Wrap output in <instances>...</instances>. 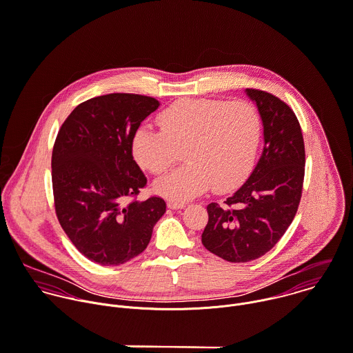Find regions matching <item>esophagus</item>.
Returning <instances> with one entry per match:
<instances>
[{"mask_svg": "<svg viewBox=\"0 0 353 353\" xmlns=\"http://www.w3.org/2000/svg\"><path fill=\"white\" fill-rule=\"evenodd\" d=\"M168 208H172V210H182L186 207L185 203H179V201H168Z\"/></svg>", "mask_w": 353, "mask_h": 353, "instance_id": "34e87169", "label": "esophagus"}]
</instances>
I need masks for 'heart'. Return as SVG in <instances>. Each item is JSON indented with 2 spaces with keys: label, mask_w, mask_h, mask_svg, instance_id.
Segmentation results:
<instances>
[{
  "label": "heart",
  "mask_w": 353,
  "mask_h": 353,
  "mask_svg": "<svg viewBox=\"0 0 353 353\" xmlns=\"http://www.w3.org/2000/svg\"><path fill=\"white\" fill-rule=\"evenodd\" d=\"M161 130L142 124L132 137L137 163L156 175L178 160L188 161L156 183V192L171 200L192 199L211 185L228 190L250 172L261 141V116L245 101L182 99L160 116Z\"/></svg>",
  "instance_id": "obj_1"
}]
</instances>
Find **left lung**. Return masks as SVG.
Returning a JSON list of instances; mask_svg holds the SVG:
<instances>
[{"mask_svg":"<svg viewBox=\"0 0 353 353\" xmlns=\"http://www.w3.org/2000/svg\"><path fill=\"white\" fill-rule=\"evenodd\" d=\"M263 125V150L248 176L223 204L207 205L203 245L229 262H250L274 247L291 225L302 194L305 145L296 116L277 97L254 88Z\"/></svg>","mask_w":353,"mask_h":353,"instance_id":"left-lung-1","label":"left lung"}]
</instances>
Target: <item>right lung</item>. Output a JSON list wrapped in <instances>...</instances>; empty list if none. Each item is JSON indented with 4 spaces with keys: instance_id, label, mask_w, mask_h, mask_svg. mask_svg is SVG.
I'll return each mask as SVG.
<instances>
[{
    "instance_id": "1",
    "label": "right lung",
    "mask_w": 353,
    "mask_h": 353,
    "mask_svg": "<svg viewBox=\"0 0 353 353\" xmlns=\"http://www.w3.org/2000/svg\"><path fill=\"white\" fill-rule=\"evenodd\" d=\"M160 106L137 94H109L80 103L62 124L52 150V188L61 226L90 261L121 265L148 247L165 212L161 197H137L146 176L132 156V137Z\"/></svg>"
}]
</instances>
